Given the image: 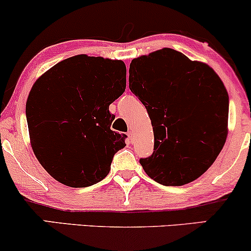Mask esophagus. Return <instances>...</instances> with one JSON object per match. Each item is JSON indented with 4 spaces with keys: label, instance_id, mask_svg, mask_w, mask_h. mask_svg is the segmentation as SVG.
<instances>
[{
    "label": "esophagus",
    "instance_id": "1",
    "mask_svg": "<svg viewBox=\"0 0 251 251\" xmlns=\"http://www.w3.org/2000/svg\"><path fill=\"white\" fill-rule=\"evenodd\" d=\"M127 135H128V139L132 142V139H133V132L128 131V132H127Z\"/></svg>",
    "mask_w": 251,
    "mask_h": 251
}]
</instances>
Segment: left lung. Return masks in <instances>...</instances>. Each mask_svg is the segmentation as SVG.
Here are the masks:
<instances>
[{"instance_id": "left-lung-1", "label": "left lung", "mask_w": 251, "mask_h": 251, "mask_svg": "<svg viewBox=\"0 0 251 251\" xmlns=\"http://www.w3.org/2000/svg\"><path fill=\"white\" fill-rule=\"evenodd\" d=\"M128 81L153 128V153L139 160L146 175L166 186L201 177L229 131V97L218 74L205 62L162 48L132 60Z\"/></svg>"}]
</instances>
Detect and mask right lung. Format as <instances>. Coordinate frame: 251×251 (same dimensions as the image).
I'll list each match as a JSON object with an SVG mask.
<instances>
[{"label": "right lung", "mask_w": 251, "mask_h": 251, "mask_svg": "<svg viewBox=\"0 0 251 251\" xmlns=\"http://www.w3.org/2000/svg\"><path fill=\"white\" fill-rule=\"evenodd\" d=\"M125 88L122 60L86 54L56 63L34 82L25 103L30 145L54 179L86 188L108 175L126 145V135L111 129L108 106Z\"/></svg>", "instance_id": "obj_1"}]
</instances>
